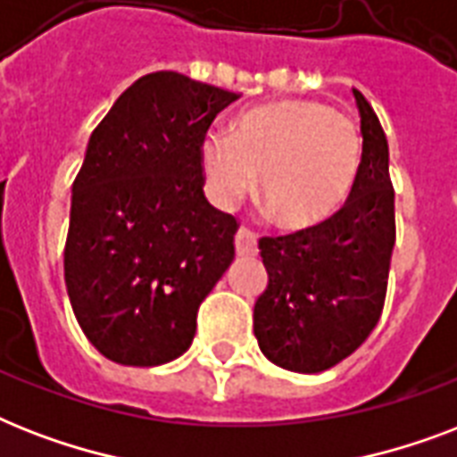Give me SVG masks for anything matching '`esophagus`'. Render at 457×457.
<instances>
[{"mask_svg":"<svg viewBox=\"0 0 457 457\" xmlns=\"http://www.w3.org/2000/svg\"><path fill=\"white\" fill-rule=\"evenodd\" d=\"M235 246L239 256H256L258 253V242H256V232L246 225L237 229L235 235Z\"/></svg>","mask_w":457,"mask_h":457,"instance_id":"34e87169","label":"esophagus"}]
</instances>
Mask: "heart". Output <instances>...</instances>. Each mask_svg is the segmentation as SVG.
I'll return each instance as SVG.
<instances>
[{"label": "heart", "mask_w": 457, "mask_h": 457, "mask_svg": "<svg viewBox=\"0 0 457 457\" xmlns=\"http://www.w3.org/2000/svg\"><path fill=\"white\" fill-rule=\"evenodd\" d=\"M361 128L325 99L289 96L242 111L232 132L201 139L208 187L229 206L249 194L261 170V196L287 228H311L348 196L361 163Z\"/></svg>", "instance_id": "heart-1"}]
</instances>
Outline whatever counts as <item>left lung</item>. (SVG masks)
Segmentation results:
<instances>
[{"mask_svg":"<svg viewBox=\"0 0 457 457\" xmlns=\"http://www.w3.org/2000/svg\"><path fill=\"white\" fill-rule=\"evenodd\" d=\"M362 156L346 204L292 235L261 237L268 287L253 305L258 346L279 368L315 375L368 339L382 315L396 244L389 145L375 109L353 89Z\"/></svg>","mask_w":457,"mask_h":457,"instance_id":"left-lung-1","label":"left lung"}]
</instances>
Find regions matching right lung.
Here are the masks:
<instances>
[{
    "label": "right lung",
    "mask_w": 457,
    "mask_h": 457,
    "mask_svg": "<svg viewBox=\"0 0 457 457\" xmlns=\"http://www.w3.org/2000/svg\"><path fill=\"white\" fill-rule=\"evenodd\" d=\"M237 99L158 71L132 82L89 137L63 275L82 332L109 361L154 368L192 346L239 229L204 196L201 139Z\"/></svg>",
    "instance_id": "right-lung-1"
}]
</instances>
